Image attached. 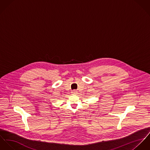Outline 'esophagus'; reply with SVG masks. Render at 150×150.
Masks as SVG:
<instances>
[{
	"instance_id": "esophagus-1",
	"label": "esophagus",
	"mask_w": 150,
	"mask_h": 150,
	"mask_svg": "<svg viewBox=\"0 0 150 150\" xmlns=\"http://www.w3.org/2000/svg\"><path fill=\"white\" fill-rule=\"evenodd\" d=\"M78 93V91L76 90H74L71 91V94H76Z\"/></svg>"
}]
</instances>
